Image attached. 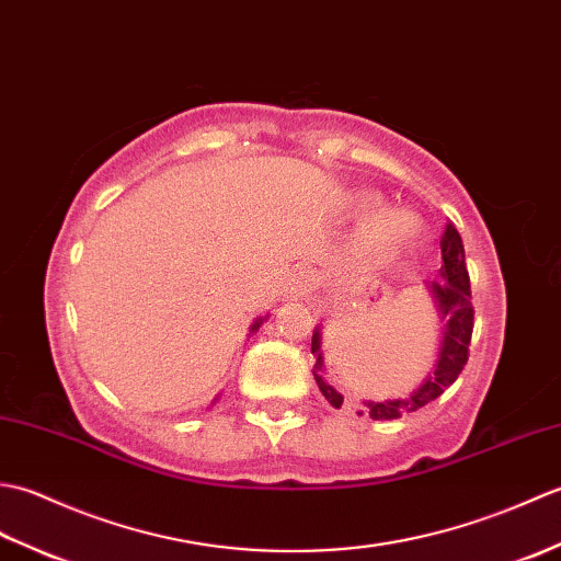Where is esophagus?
<instances>
[{"instance_id": "1", "label": "esophagus", "mask_w": 561, "mask_h": 561, "mask_svg": "<svg viewBox=\"0 0 561 561\" xmlns=\"http://www.w3.org/2000/svg\"><path fill=\"white\" fill-rule=\"evenodd\" d=\"M316 291V274L311 270H296L287 282V296L291 299H306Z\"/></svg>"}]
</instances>
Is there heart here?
<instances>
[{"label": "heart", "instance_id": "obj_1", "mask_svg": "<svg viewBox=\"0 0 561 561\" xmlns=\"http://www.w3.org/2000/svg\"><path fill=\"white\" fill-rule=\"evenodd\" d=\"M356 207H374L376 197L371 193H359L354 197ZM416 233V221L410 217L408 211L400 209H388L380 211L376 217L366 224L362 243L364 250H368L371 255H396L400 250L410 248L414 243Z\"/></svg>", "mask_w": 561, "mask_h": 561}]
</instances>
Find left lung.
Here are the masks:
<instances>
[{
    "label": "left lung",
    "instance_id": "8db88e82",
    "mask_svg": "<svg viewBox=\"0 0 561 561\" xmlns=\"http://www.w3.org/2000/svg\"><path fill=\"white\" fill-rule=\"evenodd\" d=\"M440 260H444V265L438 270L440 279L426 282V289L432 291L436 301L440 323H444V335H440V347H438L434 368L422 380V386L412 390L410 396L383 400V402L364 400V408L356 414H368L371 420L383 422V420H398V416L408 412H416L420 408H424V404L436 400L440 392H444L453 380L460 376L462 366L468 364L474 308H472V294H470V274H468V267H465L462 238L450 221L446 224L444 236H440ZM320 344H323V335H320V325H318L311 340V352L316 356L313 376L325 400L332 404V408L340 410L344 398L342 392H337L323 378L325 359H323V352H320Z\"/></svg>",
    "mask_w": 561,
    "mask_h": 561
}]
</instances>
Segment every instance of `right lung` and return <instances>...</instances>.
<instances>
[{"label":"right lung","instance_id":"right-lung-1","mask_svg":"<svg viewBox=\"0 0 561 561\" xmlns=\"http://www.w3.org/2000/svg\"><path fill=\"white\" fill-rule=\"evenodd\" d=\"M262 320H265V318H257V320H255V325H253V328H250V330H257V328L262 325Z\"/></svg>","mask_w":561,"mask_h":561}]
</instances>
